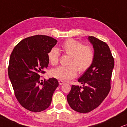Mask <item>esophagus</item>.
<instances>
[{
	"label": "esophagus",
	"instance_id": "obj_1",
	"mask_svg": "<svg viewBox=\"0 0 127 127\" xmlns=\"http://www.w3.org/2000/svg\"><path fill=\"white\" fill-rule=\"evenodd\" d=\"M59 83L60 85H62L64 83V82H63V81H62V80H59Z\"/></svg>",
	"mask_w": 127,
	"mask_h": 127
}]
</instances>
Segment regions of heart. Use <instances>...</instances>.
Listing matches in <instances>:
<instances>
[{
  "label": "heart",
  "mask_w": 127,
  "mask_h": 127,
  "mask_svg": "<svg viewBox=\"0 0 127 127\" xmlns=\"http://www.w3.org/2000/svg\"><path fill=\"white\" fill-rule=\"evenodd\" d=\"M63 51L70 55L68 65H62L52 70L51 74L53 77L62 81H67L77 76L78 69L80 72L86 71L92 64L94 52L89 46H85L79 41L73 39L65 41L62 45ZM60 51L57 48H53L48 54V58L52 65L58 64Z\"/></svg>",
  "instance_id": "1"
}]
</instances>
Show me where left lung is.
Returning <instances> with one entry per match:
<instances>
[{
  "label": "left lung",
  "instance_id": "left-lung-1",
  "mask_svg": "<svg viewBox=\"0 0 127 127\" xmlns=\"http://www.w3.org/2000/svg\"><path fill=\"white\" fill-rule=\"evenodd\" d=\"M88 39L94 50V62L78 79L83 86L72 85L67 96L70 107L80 113L91 112L107 96L114 67V59L108 44L94 36Z\"/></svg>",
  "mask_w": 127,
  "mask_h": 127
}]
</instances>
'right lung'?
Instances as JSON below:
<instances>
[{"label":"right lung","instance_id":"add662e5","mask_svg":"<svg viewBox=\"0 0 127 127\" xmlns=\"http://www.w3.org/2000/svg\"><path fill=\"white\" fill-rule=\"evenodd\" d=\"M57 42L48 36H32L20 41L10 54L8 75L15 96L23 107L32 112L48 108L59 86L53 77L44 83L39 79L48 65V53Z\"/></svg>","mask_w":127,"mask_h":127}]
</instances>
